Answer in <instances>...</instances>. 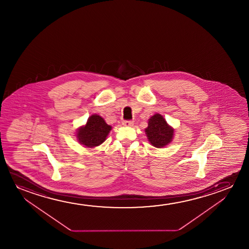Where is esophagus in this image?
<instances>
[{"label":"esophagus","instance_id":"34e87169","mask_svg":"<svg viewBox=\"0 0 249 249\" xmlns=\"http://www.w3.org/2000/svg\"><path fill=\"white\" fill-rule=\"evenodd\" d=\"M123 125L125 126H132L133 125V121H123Z\"/></svg>","mask_w":249,"mask_h":249}]
</instances>
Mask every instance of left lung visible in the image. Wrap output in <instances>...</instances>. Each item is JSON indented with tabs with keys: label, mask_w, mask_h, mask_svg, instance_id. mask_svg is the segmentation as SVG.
<instances>
[{
	"label": "left lung",
	"mask_w": 249,
	"mask_h": 249,
	"mask_svg": "<svg viewBox=\"0 0 249 249\" xmlns=\"http://www.w3.org/2000/svg\"><path fill=\"white\" fill-rule=\"evenodd\" d=\"M174 128L167 124L160 114H155L151 116L145 128L150 143L157 148H162L171 143L174 138Z\"/></svg>",
	"instance_id": "8db88e82"
}]
</instances>
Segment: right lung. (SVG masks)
<instances>
[{
  "label": "right lung",
  "mask_w": 249,
  "mask_h": 249,
  "mask_svg": "<svg viewBox=\"0 0 249 249\" xmlns=\"http://www.w3.org/2000/svg\"><path fill=\"white\" fill-rule=\"evenodd\" d=\"M110 130L111 126L101 116L94 114L89 117L85 126L78 128L76 137L81 144L92 148L105 142Z\"/></svg>",
  "instance_id": "obj_1"
}]
</instances>
